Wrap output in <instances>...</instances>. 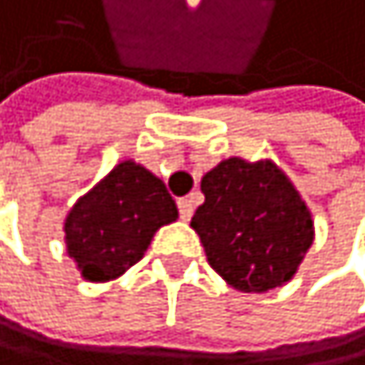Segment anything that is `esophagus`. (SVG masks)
Segmentation results:
<instances>
[{
    "mask_svg": "<svg viewBox=\"0 0 365 365\" xmlns=\"http://www.w3.org/2000/svg\"><path fill=\"white\" fill-rule=\"evenodd\" d=\"M177 206H179V215H181V220H190L192 217V210H195V204H192V200H188V197H181L179 202H177Z\"/></svg>",
    "mask_w": 365,
    "mask_h": 365,
    "instance_id": "esophagus-1",
    "label": "esophagus"
}]
</instances>
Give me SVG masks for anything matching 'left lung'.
I'll return each instance as SVG.
<instances>
[{"instance_id":"left-lung-1","label":"left lung","mask_w":365,"mask_h":365,"mask_svg":"<svg viewBox=\"0 0 365 365\" xmlns=\"http://www.w3.org/2000/svg\"><path fill=\"white\" fill-rule=\"evenodd\" d=\"M202 192L190 227L231 287L262 294L294 278L314 242V222L274 161L224 159L202 177Z\"/></svg>"}]
</instances>
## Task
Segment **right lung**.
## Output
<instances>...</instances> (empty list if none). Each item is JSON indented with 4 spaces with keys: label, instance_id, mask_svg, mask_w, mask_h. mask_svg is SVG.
<instances>
[{
    "label": "right lung",
    "instance_id": "right-lung-1",
    "mask_svg": "<svg viewBox=\"0 0 365 365\" xmlns=\"http://www.w3.org/2000/svg\"><path fill=\"white\" fill-rule=\"evenodd\" d=\"M177 217L163 181L141 163L120 161L69 210L67 253L85 280H114L141 260L155 233Z\"/></svg>",
    "mask_w": 365,
    "mask_h": 365
}]
</instances>
